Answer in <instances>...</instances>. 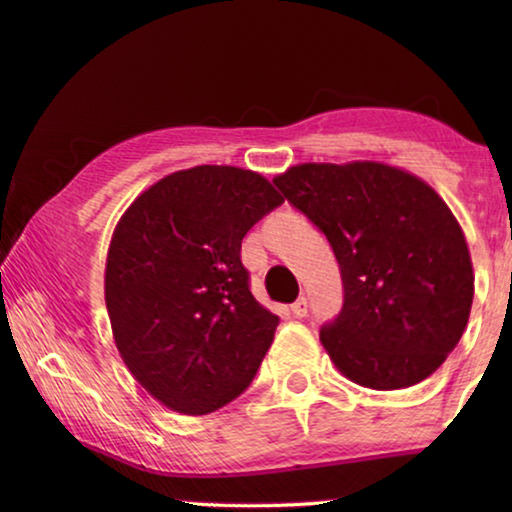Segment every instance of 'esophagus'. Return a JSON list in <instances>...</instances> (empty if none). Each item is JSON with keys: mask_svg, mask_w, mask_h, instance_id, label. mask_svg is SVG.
<instances>
[{"mask_svg": "<svg viewBox=\"0 0 512 512\" xmlns=\"http://www.w3.org/2000/svg\"><path fill=\"white\" fill-rule=\"evenodd\" d=\"M291 312H293V317H298V319L307 317V300L305 298H298L296 303L291 305Z\"/></svg>", "mask_w": 512, "mask_h": 512, "instance_id": "esophagus-1", "label": "esophagus"}]
</instances>
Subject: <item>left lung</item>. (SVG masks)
<instances>
[{
  "mask_svg": "<svg viewBox=\"0 0 512 512\" xmlns=\"http://www.w3.org/2000/svg\"><path fill=\"white\" fill-rule=\"evenodd\" d=\"M331 242L345 303L319 340L347 380L403 389L443 366L468 324L473 263L459 221L415 174L375 160L272 179Z\"/></svg>",
  "mask_w": 512,
  "mask_h": 512,
  "instance_id": "1",
  "label": "left lung"
}]
</instances>
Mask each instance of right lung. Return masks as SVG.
<instances>
[{
	"label": "right lung",
	"mask_w": 512,
	"mask_h": 512,
	"mask_svg": "<svg viewBox=\"0 0 512 512\" xmlns=\"http://www.w3.org/2000/svg\"><path fill=\"white\" fill-rule=\"evenodd\" d=\"M284 202L258 172L198 165L139 195L111 235L104 300L121 359L181 415L249 387L279 317L249 291L242 237Z\"/></svg>",
	"instance_id": "right-lung-1"
}]
</instances>
